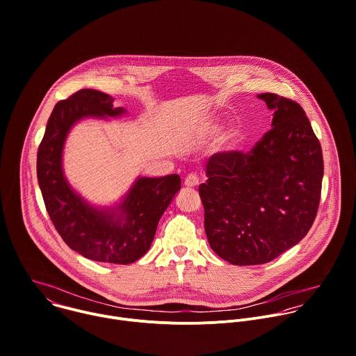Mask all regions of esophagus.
<instances>
[{
	"label": "esophagus",
	"instance_id": "34e87169",
	"mask_svg": "<svg viewBox=\"0 0 356 356\" xmlns=\"http://www.w3.org/2000/svg\"><path fill=\"white\" fill-rule=\"evenodd\" d=\"M184 185H185L186 188H196V186L199 185V178H197V175L189 174V175L185 178Z\"/></svg>",
	"mask_w": 356,
	"mask_h": 356
}]
</instances>
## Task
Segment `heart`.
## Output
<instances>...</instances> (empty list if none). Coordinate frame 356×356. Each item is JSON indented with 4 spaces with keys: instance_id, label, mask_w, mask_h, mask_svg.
Masks as SVG:
<instances>
[{
    "instance_id": "1",
    "label": "heart",
    "mask_w": 356,
    "mask_h": 356,
    "mask_svg": "<svg viewBox=\"0 0 356 356\" xmlns=\"http://www.w3.org/2000/svg\"><path fill=\"white\" fill-rule=\"evenodd\" d=\"M216 128H217V124H214V122L207 124V129L210 132L216 131ZM238 143H239V132H238V129L232 128L221 135V138L218 140V147L222 152H232L238 146Z\"/></svg>"
}]
</instances>
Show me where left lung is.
<instances>
[{
  "mask_svg": "<svg viewBox=\"0 0 356 356\" xmlns=\"http://www.w3.org/2000/svg\"><path fill=\"white\" fill-rule=\"evenodd\" d=\"M274 111L249 153L213 154L199 186L211 249L235 266L268 263L310 229L320 203L323 154L303 108L257 95Z\"/></svg>",
  "mask_w": 356,
  "mask_h": 356,
  "instance_id": "obj_1",
  "label": "left lung"
}]
</instances>
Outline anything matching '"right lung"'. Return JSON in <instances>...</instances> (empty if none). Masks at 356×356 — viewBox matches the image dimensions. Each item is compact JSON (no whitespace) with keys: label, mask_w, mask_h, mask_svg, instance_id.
Instances as JSON below:
<instances>
[{"label":"right lung","mask_w":356,"mask_h":356,"mask_svg":"<svg viewBox=\"0 0 356 356\" xmlns=\"http://www.w3.org/2000/svg\"><path fill=\"white\" fill-rule=\"evenodd\" d=\"M103 92L82 89L56 104L38 152V179L47 213L72 250L95 261L129 264L150 249L161 216L181 189V178L139 177L120 204L104 209L89 204L71 188L63 170L65 139L83 118L125 114Z\"/></svg>","instance_id":"1"}]
</instances>
